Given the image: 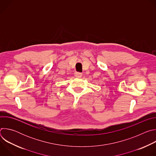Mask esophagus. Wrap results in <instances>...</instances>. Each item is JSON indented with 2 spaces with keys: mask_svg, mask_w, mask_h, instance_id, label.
Returning <instances> with one entry per match:
<instances>
[{
  "mask_svg": "<svg viewBox=\"0 0 156 156\" xmlns=\"http://www.w3.org/2000/svg\"><path fill=\"white\" fill-rule=\"evenodd\" d=\"M82 73L80 72H75V76L76 78H81L82 76Z\"/></svg>",
  "mask_w": 156,
  "mask_h": 156,
  "instance_id": "obj_1",
  "label": "esophagus"
}]
</instances>
